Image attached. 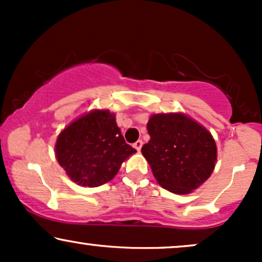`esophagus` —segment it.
Returning a JSON list of instances; mask_svg holds the SVG:
<instances>
[{"label": "esophagus", "instance_id": "obj_1", "mask_svg": "<svg viewBox=\"0 0 262 262\" xmlns=\"http://www.w3.org/2000/svg\"><path fill=\"white\" fill-rule=\"evenodd\" d=\"M133 146H134L135 149L138 150V151H140L141 146H143V141H141V140H137V141H135V143L133 144Z\"/></svg>", "mask_w": 262, "mask_h": 262}]
</instances>
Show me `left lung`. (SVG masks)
I'll return each mask as SVG.
<instances>
[{"mask_svg":"<svg viewBox=\"0 0 262 262\" xmlns=\"http://www.w3.org/2000/svg\"><path fill=\"white\" fill-rule=\"evenodd\" d=\"M141 148L156 181L177 194L200 187L213 172L217 146L206 128L182 113L154 114Z\"/></svg>","mask_w":262,"mask_h":262,"instance_id":"obj_1","label":"left lung"}]
</instances>
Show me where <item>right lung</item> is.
<instances>
[{"label": "right lung", "mask_w": 262, "mask_h": 262, "mask_svg": "<svg viewBox=\"0 0 262 262\" xmlns=\"http://www.w3.org/2000/svg\"><path fill=\"white\" fill-rule=\"evenodd\" d=\"M135 151L110 111H93L76 119L59 134L55 145L56 159L68 176L89 187L111 181Z\"/></svg>", "instance_id": "obj_1"}]
</instances>
